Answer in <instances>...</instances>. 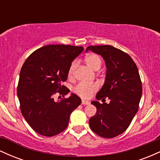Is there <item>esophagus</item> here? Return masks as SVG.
Segmentation results:
<instances>
[{
  "mask_svg": "<svg viewBox=\"0 0 160 160\" xmlns=\"http://www.w3.org/2000/svg\"><path fill=\"white\" fill-rule=\"evenodd\" d=\"M90 104V102H89V101L84 100V99H82V104H84V105H87V104Z\"/></svg>",
  "mask_w": 160,
  "mask_h": 160,
  "instance_id": "esophagus-1",
  "label": "esophagus"
}]
</instances>
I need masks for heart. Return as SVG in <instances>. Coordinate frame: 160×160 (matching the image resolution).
<instances>
[{
	"label": "heart",
	"mask_w": 160,
	"mask_h": 160,
	"mask_svg": "<svg viewBox=\"0 0 160 160\" xmlns=\"http://www.w3.org/2000/svg\"><path fill=\"white\" fill-rule=\"evenodd\" d=\"M85 62L86 65L91 69L97 71L100 68L102 65V61L100 58L95 54L89 55L86 57ZM75 68H76V62H73L70 66L68 70L69 76H72L74 74ZM98 85L97 83H85V82H79L74 87V91L76 94L80 95L82 98H89L92 93L98 90Z\"/></svg>",
	"instance_id": "b5f03b06"
}]
</instances>
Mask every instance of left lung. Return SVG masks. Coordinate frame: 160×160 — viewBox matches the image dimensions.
<instances>
[{
  "label": "left lung",
  "mask_w": 160,
  "mask_h": 160,
  "mask_svg": "<svg viewBox=\"0 0 160 160\" xmlns=\"http://www.w3.org/2000/svg\"><path fill=\"white\" fill-rule=\"evenodd\" d=\"M91 50L104 58L106 65L104 83L91 103L97 108L89 119L91 129L101 137L112 138L124 132L138 110L142 85L138 70L129 55L110 45L89 46ZM110 99L107 104L105 98Z\"/></svg>",
  "instance_id": "obj_1"
}]
</instances>
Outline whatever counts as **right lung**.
Returning <instances> with one entry per match:
<instances>
[{"mask_svg": "<svg viewBox=\"0 0 160 160\" xmlns=\"http://www.w3.org/2000/svg\"><path fill=\"white\" fill-rule=\"evenodd\" d=\"M82 50V47L45 46L23 64L17 87L20 109L29 126L40 135L52 137L63 132L71 113L81 104L74 93L60 102H56L53 95L70 92L62 82L67 80L71 62Z\"/></svg>", "mask_w": 160, "mask_h": 160, "instance_id": "1", "label": "right lung"}]
</instances>
